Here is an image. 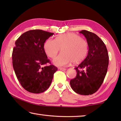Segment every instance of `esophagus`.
I'll return each mask as SVG.
<instances>
[{
    "label": "esophagus",
    "mask_w": 121,
    "mask_h": 121,
    "mask_svg": "<svg viewBox=\"0 0 121 121\" xmlns=\"http://www.w3.org/2000/svg\"><path fill=\"white\" fill-rule=\"evenodd\" d=\"M59 69H60V70H62V71H65V70H66V68H60Z\"/></svg>",
    "instance_id": "1"
}]
</instances>
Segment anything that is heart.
I'll use <instances>...</instances> for the list:
<instances>
[{
	"instance_id": "b5f03b06",
	"label": "heart",
	"mask_w": 121,
	"mask_h": 121,
	"mask_svg": "<svg viewBox=\"0 0 121 121\" xmlns=\"http://www.w3.org/2000/svg\"><path fill=\"white\" fill-rule=\"evenodd\" d=\"M61 49L62 53L53 60L56 66H65L73 62L74 64L83 61L89 52V44L80 36L73 33L59 35L55 39L49 38L44 44L48 56L54 58Z\"/></svg>"
}]
</instances>
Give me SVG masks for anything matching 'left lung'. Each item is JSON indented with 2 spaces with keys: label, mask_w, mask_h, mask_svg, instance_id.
I'll list each match as a JSON object with an SVG mask.
<instances>
[{
  "label": "left lung",
  "mask_w": 121,
  "mask_h": 121,
  "mask_svg": "<svg viewBox=\"0 0 121 121\" xmlns=\"http://www.w3.org/2000/svg\"><path fill=\"white\" fill-rule=\"evenodd\" d=\"M89 44V52L86 58L75 69L76 76L71 79L70 84L76 93L91 95L98 91L107 72L109 56L105 44L97 35L82 30Z\"/></svg>",
  "instance_id": "left-lung-1"
}]
</instances>
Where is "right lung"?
Instances as JSON below:
<instances>
[{
  "label": "right lung",
  "instance_id": "obj_1",
  "mask_svg": "<svg viewBox=\"0 0 121 121\" xmlns=\"http://www.w3.org/2000/svg\"><path fill=\"white\" fill-rule=\"evenodd\" d=\"M53 33L42 30L24 32L15 42L12 53L13 67L22 86L33 93H42L50 87L58 70L50 63L44 50L46 40Z\"/></svg>",
  "mask_w": 121,
  "mask_h": 121
}]
</instances>
